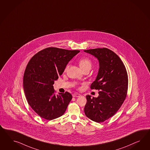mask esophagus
I'll list each match as a JSON object with an SVG mask.
<instances>
[{"mask_svg": "<svg viewBox=\"0 0 150 150\" xmlns=\"http://www.w3.org/2000/svg\"><path fill=\"white\" fill-rule=\"evenodd\" d=\"M81 96V95H80V94H79V93H74V94H73V97H80Z\"/></svg>", "mask_w": 150, "mask_h": 150, "instance_id": "1", "label": "esophagus"}]
</instances>
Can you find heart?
<instances>
[{
	"instance_id": "heart-1",
	"label": "heart",
	"mask_w": 150,
	"mask_h": 150,
	"mask_svg": "<svg viewBox=\"0 0 150 150\" xmlns=\"http://www.w3.org/2000/svg\"><path fill=\"white\" fill-rule=\"evenodd\" d=\"M79 65L80 68L83 71L86 70H90V69L92 68V63L91 60L89 58H83L79 61ZM68 68V65L67 66L65 70V71L67 70Z\"/></svg>"
}]
</instances>
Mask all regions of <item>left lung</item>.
<instances>
[{"label": "left lung", "instance_id": "1", "mask_svg": "<svg viewBox=\"0 0 150 150\" xmlns=\"http://www.w3.org/2000/svg\"><path fill=\"white\" fill-rule=\"evenodd\" d=\"M98 60L99 69L91 89L99 90L97 97L86 96L84 112L87 118L97 123L103 122L117 113L126 98L128 78L120 58L109 49L83 50Z\"/></svg>", "mask_w": 150, "mask_h": 150}]
</instances>
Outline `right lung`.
Listing matches in <instances>:
<instances>
[{
    "instance_id": "right-lung-1",
    "label": "right lung",
    "mask_w": 150,
    "mask_h": 150,
    "mask_svg": "<svg viewBox=\"0 0 150 150\" xmlns=\"http://www.w3.org/2000/svg\"><path fill=\"white\" fill-rule=\"evenodd\" d=\"M79 52L50 47L38 52L28 62L23 75V91L28 103L42 118L52 120L65 113L72 96L68 92L55 95L53 84Z\"/></svg>"
}]
</instances>
